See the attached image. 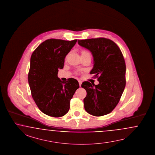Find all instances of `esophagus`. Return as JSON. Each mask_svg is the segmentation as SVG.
<instances>
[{
  "instance_id": "1",
  "label": "esophagus",
  "mask_w": 155,
  "mask_h": 155,
  "mask_svg": "<svg viewBox=\"0 0 155 155\" xmlns=\"http://www.w3.org/2000/svg\"><path fill=\"white\" fill-rule=\"evenodd\" d=\"M79 86H81V84H82V81L81 80H79Z\"/></svg>"
}]
</instances>
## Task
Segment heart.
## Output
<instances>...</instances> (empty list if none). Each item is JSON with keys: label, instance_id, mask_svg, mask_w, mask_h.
<instances>
[{"label": "heart", "instance_id": "heart-1", "mask_svg": "<svg viewBox=\"0 0 155 155\" xmlns=\"http://www.w3.org/2000/svg\"><path fill=\"white\" fill-rule=\"evenodd\" d=\"M81 55L83 56H91L90 51L87 50H82L81 51Z\"/></svg>", "mask_w": 155, "mask_h": 155}]
</instances>
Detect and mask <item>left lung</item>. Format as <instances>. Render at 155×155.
Listing matches in <instances>:
<instances>
[{
    "label": "left lung",
    "instance_id": "8db88e82",
    "mask_svg": "<svg viewBox=\"0 0 155 155\" xmlns=\"http://www.w3.org/2000/svg\"><path fill=\"white\" fill-rule=\"evenodd\" d=\"M79 45L92 52L94 65L90 74L99 82L95 85L83 82L87 96L84 99L85 110L91 115L101 116L114 110L119 103L126 83L125 60L119 47L105 38L79 40Z\"/></svg>",
    "mask_w": 155,
    "mask_h": 155
}]
</instances>
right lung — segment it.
<instances>
[{"mask_svg": "<svg viewBox=\"0 0 155 155\" xmlns=\"http://www.w3.org/2000/svg\"><path fill=\"white\" fill-rule=\"evenodd\" d=\"M77 40L47 39L31 55L28 74L31 95L45 115L54 117L65 115L70 110V101L79 88L75 79L61 81L58 77L59 69L63 68L66 55Z\"/></svg>", "mask_w": 155, "mask_h": 155, "instance_id": "right-lung-1", "label": "right lung"}]
</instances>
